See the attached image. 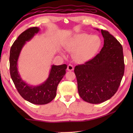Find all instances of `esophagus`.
Masks as SVG:
<instances>
[{"label": "esophagus", "mask_w": 133, "mask_h": 133, "mask_svg": "<svg viewBox=\"0 0 133 133\" xmlns=\"http://www.w3.org/2000/svg\"><path fill=\"white\" fill-rule=\"evenodd\" d=\"M67 70H68V71H72V70H74V67H73V65L69 64L68 66H67Z\"/></svg>", "instance_id": "34e87169"}]
</instances>
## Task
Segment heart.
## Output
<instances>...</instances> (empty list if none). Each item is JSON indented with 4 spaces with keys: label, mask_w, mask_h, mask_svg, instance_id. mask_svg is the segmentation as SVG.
<instances>
[{
    "label": "heart",
    "mask_w": 133,
    "mask_h": 133,
    "mask_svg": "<svg viewBox=\"0 0 133 133\" xmlns=\"http://www.w3.org/2000/svg\"><path fill=\"white\" fill-rule=\"evenodd\" d=\"M102 42L97 35L87 33H76L70 37L66 42L69 50L73 52V57L80 63L91 60L100 50Z\"/></svg>",
    "instance_id": "1"
}]
</instances>
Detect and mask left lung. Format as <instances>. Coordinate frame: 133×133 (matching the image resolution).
I'll return each instance as SVG.
<instances>
[{"instance_id": "obj_1", "label": "left lung", "mask_w": 133, "mask_h": 133, "mask_svg": "<svg viewBox=\"0 0 133 133\" xmlns=\"http://www.w3.org/2000/svg\"><path fill=\"white\" fill-rule=\"evenodd\" d=\"M101 33L104 45L100 53L84 64L76 66L74 70L79 96L92 104L103 103L112 97L124 72L121 44L109 31L101 30Z\"/></svg>"}]
</instances>
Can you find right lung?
I'll use <instances>...</instances> for the list:
<instances>
[{
	"label": "right lung",
	"mask_w": 133,
	"mask_h": 133,
	"mask_svg": "<svg viewBox=\"0 0 133 133\" xmlns=\"http://www.w3.org/2000/svg\"><path fill=\"white\" fill-rule=\"evenodd\" d=\"M40 29L30 28L22 33L13 43L10 51V73L17 90L24 100L35 104H46L51 102L56 96L57 87L66 74V64L52 65L49 77L39 85H30L22 80L17 69L20 53L26 42L37 34Z\"/></svg>",
	"instance_id": "1"
}]
</instances>
